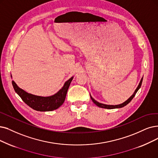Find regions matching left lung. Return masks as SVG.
<instances>
[{"label":"left lung","mask_w":158,"mask_h":158,"mask_svg":"<svg viewBox=\"0 0 158 158\" xmlns=\"http://www.w3.org/2000/svg\"><path fill=\"white\" fill-rule=\"evenodd\" d=\"M142 81H143V78H141V81H140V82H139V85H138V86H137V89L135 90V91H134V94H132V95L127 100H126L124 102H123V104H118V105H107V104H102V103H100V102H97V100H94L92 97H91V95L90 94V97H91V100H92V101L93 102H94V104H95L97 106H98V107H100V108H105V109H115V108H123V107H124V106H127L128 103H130V101L133 99V98L135 97V94H136V93L137 92V91L139 89V88L141 87V84H142Z\"/></svg>","instance_id":"obj_1"}]
</instances>
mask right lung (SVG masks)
Wrapping results in <instances>:
<instances>
[{
  "instance_id": "obj_1",
  "label": "right lung",
  "mask_w": 158,
  "mask_h": 158,
  "mask_svg": "<svg viewBox=\"0 0 158 158\" xmlns=\"http://www.w3.org/2000/svg\"><path fill=\"white\" fill-rule=\"evenodd\" d=\"M73 79V77L65 81L61 89L53 95L49 97L37 96L28 93L21 89L14 80H12V85L15 91L30 108L39 111H50L59 108L64 104L69 87Z\"/></svg>"
}]
</instances>
